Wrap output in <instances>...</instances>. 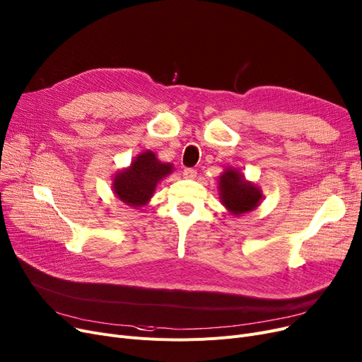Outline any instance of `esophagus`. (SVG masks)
<instances>
[{
    "label": "esophagus",
    "mask_w": 362,
    "mask_h": 362,
    "mask_svg": "<svg viewBox=\"0 0 362 362\" xmlns=\"http://www.w3.org/2000/svg\"><path fill=\"white\" fill-rule=\"evenodd\" d=\"M183 176L187 179H194L197 176V171L194 168H185L183 170Z\"/></svg>",
    "instance_id": "34e87169"
}]
</instances>
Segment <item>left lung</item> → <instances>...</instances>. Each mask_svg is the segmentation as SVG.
Segmentation results:
<instances>
[{
  "instance_id": "left-lung-1",
  "label": "left lung",
  "mask_w": 362,
  "mask_h": 362,
  "mask_svg": "<svg viewBox=\"0 0 362 362\" xmlns=\"http://www.w3.org/2000/svg\"><path fill=\"white\" fill-rule=\"evenodd\" d=\"M218 191L222 204L233 216L255 210L262 199L259 187L247 182L237 168H226L218 177Z\"/></svg>"
}]
</instances>
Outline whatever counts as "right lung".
Wrapping results in <instances>:
<instances>
[{"label":"right lung","instance_id":"add662e5","mask_svg":"<svg viewBox=\"0 0 362 362\" xmlns=\"http://www.w3.org/2000/svg\"><path fill=\"white\" fill-rule=\"evenodd\" d=\"M173 171L170 163H161L152 151L139 153L129 168L118 171L112 189L114 194L134 209L144 207L152 198L155 187Z\"/></svg>","mask_w":362,"mask_h":362}]
</instances>
